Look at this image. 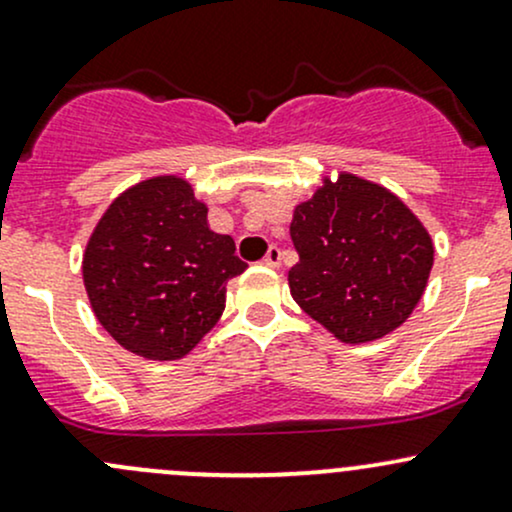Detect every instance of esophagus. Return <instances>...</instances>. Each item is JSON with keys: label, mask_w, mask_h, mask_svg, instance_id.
<instances>
[{"label": "esophagus", "mask_w": 512, "mask_h": 512, "mask_svg": "<svg viewBox=\"0 0 512 512\" xmlns=\"http://www.w3.org/2000/svg\"><path fill=\"white\" fill-rule=\"evenodd\" d=\"M263 266L280 268V249H278V246H271V249L266 251V256H263Z\"/></svg>", "instance_id": "obj_1"}]
</instances>
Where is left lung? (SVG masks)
Segmentation results:
<instances>
[{
	"instance_id": "8db88e82",
	"label": "left lung",
	"mask_w": 512,
	"mask_h": 512,
	"mask_svg": "<svg viewBox=\"0 0 512 512\" xmlns=\"http://www.w3.org/2000/svg\"><path fill=\"white\" fill-rule=\"evenodd\" d=\"M290 239L300 261L290 295L344 344H364L398 329L430 278L434 246L400 197L339 173L295 207Z\"/></svg>"
}]
</instances>
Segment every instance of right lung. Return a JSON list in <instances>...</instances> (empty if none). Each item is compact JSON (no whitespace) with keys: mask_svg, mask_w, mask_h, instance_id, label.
<instances>
[{"mask_svg":"<svg viewBox=\"0 0 512 512\" xmlns=\"http://www.w3.org/2000/svg\"><path fill=\"white\" fill-rule=\"evenodd\" d=\"M234 239L212 232L207 205L178 175L134 185L109 205L82 256L100 324L131 354L173 361L222 317L227 280L246 263Z\"/></svg>","mask_w":512,"mask_h":512,"instance_id":"add662e5","label":"right lung"}]
</instances>
